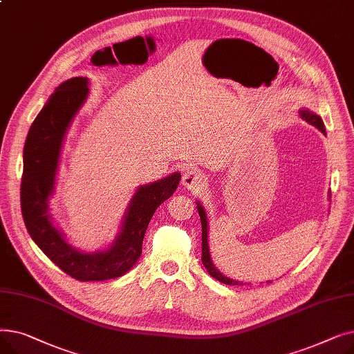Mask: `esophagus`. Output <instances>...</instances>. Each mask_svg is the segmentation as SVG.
Masks as SVG:
<instances>
[{"label":"esophagus","instance_id":"1","mask_svg":"<svg viewBox=\"0 0 354 354\" xmlns=\"http://www.w3.org/2000/svg\"><path fill=\"white\" fill-rule=\"evenodd\" d=\"M208 178L198 169H189L182 176V185L191 191H199L205 187Z\"/></svg>","mask_w":354,"mask_h":354}]
</instances>
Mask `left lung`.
<instances>
[{
  "label": "left lung",
  "instance_id": "1",
  "mask_svg": "<svg viewBox=\"0 0 354 354\" xmlns=\"http://www.w3.org/2000/svg\"><path fill=\"white\" fill-rule=\"evenodd\" d=\"M299 115H300V118L303 120H306L307 123H310L314 127H317L323 135H326V126L323 123V119L319 115H315L314 111H311L310 109H306V107H301L299 110ZM328 201H330V191H328ZM196 208H198V212H199V216H201V224H202V264H203V267L207 268L208 274L212 275L215 280L224 283L227 286L243 284V283L238 281V280H232V278L224 275L215 267V264L212 261V257H211V250H209V221H208V214H207L205 208H203L201 201H196Z\"/></svg>",
  "mask_w": 354,
  "mask_h": 354
}]
</instances>
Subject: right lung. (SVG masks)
Here are the masks:
<instances>
[{"label":"right lung","instance_id":"right-lung-1","mask_svg":"<svg viewBox=\"0 0 354 354\" xmlns=\"http://www.w3.org/2000/svg\"><path fill=\"white\" fill-rule=\"evenodd\" d=\"M87 77H73L55 87L32 122L24 145L21 211L34 243L64 272L80 281H106L132 270L142 254L143 236L160 203L176 191L180 172L139 185L122 216L115 239L96 251L68 243L50 214L66 135L88 96Z\"/></svg>","mask_w":354,"mask_h":354}]
</instances>
